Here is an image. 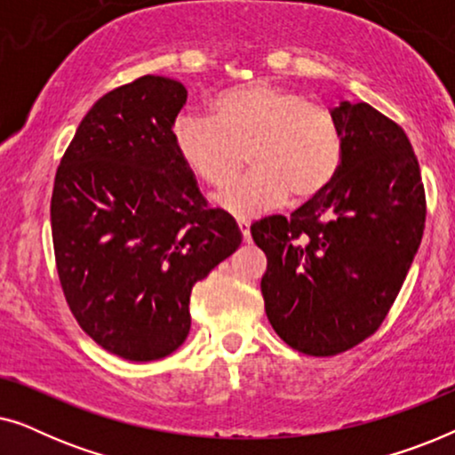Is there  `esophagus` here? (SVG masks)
<instances>
[{"label": "esophagus", "mask_w": 455, "mask_h": 455, "mask_svg": "<svg viewBox=\"0 0 455 455\" xmlns=\"http://www.w3.org/2000/svg\"><path fill=\"white\" fill-rule=\"evenodd\" d=\"M238 229H240V234H242V240L246 242H251V226H248V221L246 220H238Z\"/></svg>", "instance_id": "1"}]
</instances>
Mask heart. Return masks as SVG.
Wrapping results in <instances>:
<instances>
[{
	"instance_id": "1",
	"label": "heart",
	"mask_w": 455,
	"mask_h": 455,
	"mask_svg": "<svg viewBox=\"0 0 455 455\" xmlns=\"http://www.w3.org/2000/svg\"><path fill=\"white\" fill-rule=\"evenodd\" d=\"M184 165L207 186L221 188L243 164L253 170L217 196L221 209L252 217L321 196L338 178L344 142L327 109L288 86L254 80L211 99L209 116L184 114L173 126Z\"/></svg>"
}]
</instances>
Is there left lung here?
<instances>
[{"instance_id": "left-lung-1", "label": "left lung", "mask_w": 455, "mask_h": 455, "mask_svg": "<svg viewBox=\"0 0 455 455\" xmlns=\"http://www.w3.org/2000/svg\"><path fill=\"white\" fill-rule=\"evenodd\" d=\"M344 159L321 196L254 221L265 313L285 344L335 356L381 327L422 240L425 186L408 136L369 103L331 111Z\"/></svg>"}]
</instances>
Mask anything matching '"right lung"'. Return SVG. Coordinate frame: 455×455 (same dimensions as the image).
Listing matches in <instances>:
<instances>
[{
    "instance_id": "right-lung-1",
    "label": "right lung",
    "mask_w": 455,
    "mask_h": 455,
    "mask_svg": "<svg viewBox=\"0 0 455 455\" xmlns=\"http://www.w3.org/2000/svg\"><path fill=\"white\" fill-rule=\"evenodd\" d=\"M178 80L140 76L83 117L55 172L52 234L61 291L103 350L132 363L170 356L190 331V291L240 246L180 159Z\"/></svg>"
}]
</instances>
